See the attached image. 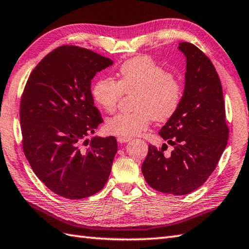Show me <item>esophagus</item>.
<instances>
[{
    "mask_svg": "<svg viewBox=\"0 0 249 249\" xmlns=\"http://www.w3.org/2000/svg\"><path fill=\"white\" fill-rule=\"evenodd\" d=\"M130 141L129 138H124V137H118V142L120 143H126V142Z\"/></svg>",
    "mask_w": 249,
    "mask_h": 249,
    "instance_id": "esophagus-1",
    "label": "esophagus"
}]
</instances>
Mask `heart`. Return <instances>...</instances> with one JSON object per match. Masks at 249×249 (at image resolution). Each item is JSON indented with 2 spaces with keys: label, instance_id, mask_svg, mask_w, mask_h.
<instances>
[{
  "label": "heart",
  "instance_id": "1",
  "mask_svg": "<svg viewBox=\"0 0 249 249\" xmlns=\"http://www.w3.org/2000/svg\"><path fill=\"white\" fill-rule=\"evenodd\" d=\"M123 93H136L135 111L110 116L105 127L114 136L131 138L149 128L153 119L167 121L177 113L183 99V86L151 57L137 56L121 65L118 81L104 77L92 88L94 102L107 112L116 108Z\"/></svg>",
  "mask_w": 249,
  "mask_h": 249
}]
</instances>
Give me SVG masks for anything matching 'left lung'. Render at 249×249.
I'll use <instances>...</instances> for the list:
<instances>
[{"mask_svg": "<svg viewBox=\"0 0 249 249\" xmlns=\"http://www.w3.org/2000/svg\"><path fill=\"white\" fill-rule=\"evenodd\" d=\"M186 59L185 88L179 108L160 135L173 146L169 157L154 145L142 163L146 183L158 192L187 195L215 170L229 138L223 88L210 59L193 44L179 43Z\"/></svg>", "mask_w": 249, "mask_h": 249, "instance_id": "obj_1", "label": "left lung"}]
</instances>
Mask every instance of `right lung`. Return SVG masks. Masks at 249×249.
<instances>
[{"mask_svg":"<svg viewBox=\"0 0 249 249\" xmlns=\"http://www.w3.org/2000/svg\"><path fill=\"white\" fill-rule=\"evenodd\" d=\"M112 64L89 49L62 46L38 63L26 82L20 105L24 155L37 178L61 197H89L108 181L116 139L87 137L103 121L92 79Z\"/></svg>","mask_w":249,"mask_h":249,"instance_id":"add662e5","label":"right lung"}]
</instances>
